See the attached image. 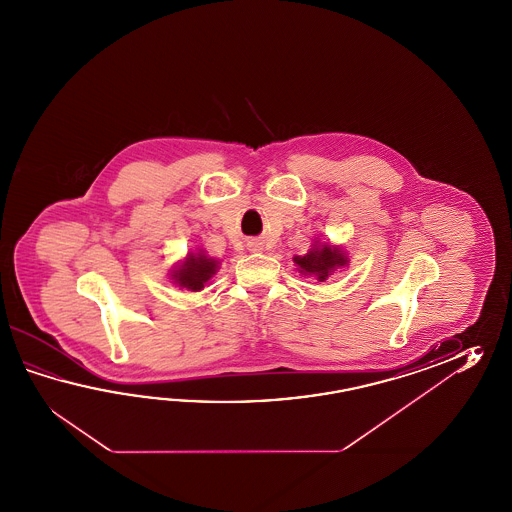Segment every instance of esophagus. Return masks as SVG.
Masks as SVG:
<instances>
[{
	"instance_id": "esophagus-1",
	"label": "esophagus",
	"mask_w": 512,
	"mask_h": 512,
	"mask_svg": "<svg viewBox=\"0 0 512 512\" xmlns=\"http://www.w3.org/2000/svg\"><path fill=\"white\" fill-rule=\"evenodd\" d=\"M249 249L254 252H260L263 249V245H261L260 241H249Z\"/></svg>"
}]
</instances>
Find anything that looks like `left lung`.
<instances>
[{"label": "left lung", "mask_w": 512, "mask_h": 512, "mask_svg": "<svg viewBox=\"0 0 512 512\" xmlns=\"http://www.w3.org/2000/svg\"><path fill=\"white\" fill-rule=\"evenodd\" d=\"M346 261L348 258L338 251L337 247L331 245L315 247L304 256H294V263L298 265L300 272L313 274L318 282H324L337 267L346 265Z\"/></svg>", "instance_id": "8db88e82"}]
</instances>
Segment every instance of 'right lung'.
I'll list each match as a JSON object with an SVG mask.
<instances>
[{
  "instance_id": "obj_1",
  "label": "right lung",
  "mask_w": 512,
  "mask_h": 512,
  "mask_svg": "<svg viewBox=\"0 0 512 512\" xmlns=\"http://www.w3.org/2000/svg\"><path fill=\"white\" fill-rule=\"evenodd\" d=\"M216 269H218V261L210 260L203 254L190 256L175 271V282L190 291H201L205 287V283L212 278V274H216Z\"/></svg>"
}]
</instances>
